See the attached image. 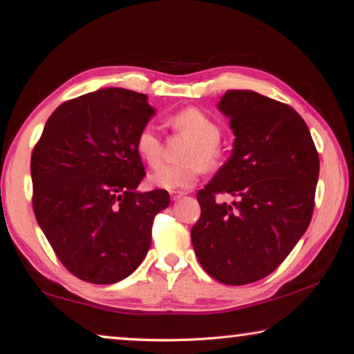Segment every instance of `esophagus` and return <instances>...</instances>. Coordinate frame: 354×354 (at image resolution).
I'll return each mask as SVG.
<instances>
[{
  "label": "esophagus",
  "mask_w": 354,
  "mask_h": 354,
  "mask_svg": "<svg viewBox=\"0 0 354 354\" xmlns=\"http://www.w3.org/2000/svg\"><path fill=\"white\" fill-rule=\"evenodd\" d=\"M185 195V192H170V198H171V201H178V199H181L183 196Z\"/></svg>",
  "instance_id": "1"
}]
</instances>
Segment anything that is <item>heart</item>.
Listing matches in <instances>:
<instances>
[{"instance_id": "b5f03b06", "label": "heart", "mask_w": 354, "mask_h": 354, "mask_svg": "<svg viewBox=\"0 0 354 354\" xmlns=\"http://www.w3.org/2000/svg\"><path fill=\"white\" fill-rule=\"evenodd\" d=\"M170 126L190 135L195 142L187 149L184 164H161L150 171L149 183L159 189L178 190L190 189L196 183L199 175V164L209 169L218 159L216 145L221 140V130L218 124L210 120L198 109H185L178 112L169 120ZM162 142L156 129L149 124L140 130L136 136V151L145 162L155 165L161 159Z\"/></svg>"}]
</instances>
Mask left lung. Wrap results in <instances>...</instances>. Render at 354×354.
Returning a JSON list of instances; mask_svg holds the SVG:
<instances>
[{
	"label": "left lung",
	"mask_w": 354,
	"mask_h": 354,
	"mask_svg": "<svg viewBox=\"0 0 354 354\" xmlns=\"http://www.w3.org/2000/svg\"><path fill=\"white\" fill-rule=\"evenodd\" d=\"M218 109L230 120L233 150L198 192L192 244L212 278L244 286L278 268L306 233L319 156L306 121L287 104L253 90H227ZM218 192L237 201L219 205Z\"/></svg>",
	"instance_id": "8db88e82"
}]
</instances>
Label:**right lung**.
<instances>
[{
	"label": "right lung",
	"mask_w": 354,
	"mask_h": 354,
	"mask_svg": "<svg viewBox=\"0 0 354 354\" xmlns=\"http://www.w3.org/2000/svg\"><path fill=\"white\" fill-rule=\"evenodd\" d=\"M147 95L106 87L67 101L48 118L30 159L33 212L76 278L115 283L140 267L165 190L138 192L136 136L156 110Z\"/></svg>",
	"instance_id": "obj_1"
}]
</instances>
